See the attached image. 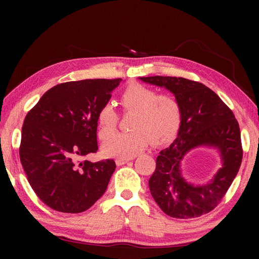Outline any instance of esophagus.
Returning <instances> with one entry per match:
<instances>
[{
	"label": "esophagus",
	"instance_id": "esophagus-1",
	"mask_svg": "<svg viewBox=\"0 0 259 259\" xmlns=\"http://www.w3.org/2000/svg\"><path fill=\"white\" fill-rule=\"evenodd\" d=\"M131 159H123V157H117V159L115 160V162H116V164L117 165H123V164H125L126 162H129Z\"/></svg>",
	"mask_w": 259,
	"mask_h": 259
}]
</instances>
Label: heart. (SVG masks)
Segmentation results:
<instances>
[{
    "label": "heart",
    "instance_id": "b5f03b06",
    "mask_svg": "<svg viewBox=\"0 0 259 259\" xmlns=\"http://www.w3.org/2000/svg\"><path fill=\"white\" fill-rule=\"evenodd\" d=\"M125 111L135 112L130 133L113 136L103 144L106 156L129 159L139 154L150 145L165 143L175 137L182 123V106L170 94H159L140 84L126 88L121 96ZM117 113L112 104H105L97 116L98 135L102 139L112 136L116 129Z\"/></svg>",
    "mask_w": 259,
    "mask_h": 259
}]
</instances>
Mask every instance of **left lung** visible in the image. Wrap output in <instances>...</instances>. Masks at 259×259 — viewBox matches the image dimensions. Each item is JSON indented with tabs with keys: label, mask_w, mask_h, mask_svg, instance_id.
Listing matches in <instances>:
<instances>
[{
	"label": "left lung",
	"mask_w": 259,
	"mask_h": 259,
	"mask_svg": "<svg viewBox=\"0 0 259 259\" xmlns=\"http://www.w3.org/2000/svg\"><path fill=\"white\" fill-rule=\"evenodd\" d=\"M165 88L182 106L177 138L156 157L148 186L162 211L174 218H195L217 207L229 190L242 161L239 123L225 103L202 83L175 76L139 77ZM198 147L217 149L222 166L209 182L193 184L182 176L181 162Z\"/></svg>",
	"instance_id": "obj_1"
}]
</instances>
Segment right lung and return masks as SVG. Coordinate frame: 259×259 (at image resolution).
Wrapping results in <instances>:
<instances>
[{
    "mask_svg": "<svg viewBox=\"0 0 259 259\" xmlns=\"http://www.w3.org/2000/svg\"><path fill=\"white\" fill-rule=\"evenodd\" d=\"M121 81L95 78L57 84L26 115L20 161L33 191L51 209L85 211L106 191L115 162L82 159L97 152L98 113Z\"/></svg>",
    "mask_w": 259,
    "mask_h": 259,
    "instance_id": "right-lung-1",
    "label": "right lung"
}]
</instances>
